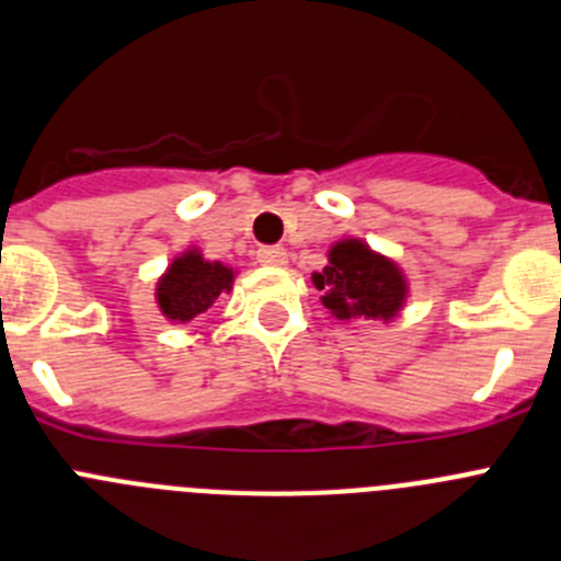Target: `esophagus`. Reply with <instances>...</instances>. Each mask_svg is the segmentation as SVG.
Returning <instances> with one entry per match:
<instances>
[{
    "label": "esophagus",
    "mask_w": 561,
    "mask_h": 561,
    "mask_svg": "<svg viewBox=\"0 0 561 561\" xmlns=\"http://www.w3.org/2000/svg\"><path fill=\"white\" fill-rule=\"evenodd\" d=\"M256 260L268 268H285L287 265V249L285 245H263L256 251Z\"/></svg>",
    "instance_id": "esophagus-1"
}]
</instances>
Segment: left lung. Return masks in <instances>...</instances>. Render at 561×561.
Segmentation results:
<instances>
[{"label": "left lung", "mask_w": 561, "mask_h": 561, "mask_svg": "<svg viewBox=\"0 0 561 561\" xmlns=\"http://www.w3.org/2000/svg\"><path fill=\"white\" fill-rule=\"evenodd\" d=\"M323 293L321 305L337 321H396L410 298V279L392 256L370 249L363 238H343L329 245L327 265L312 274Z\"/></svg>", "instance_id": "obj_1"}]
</instances>
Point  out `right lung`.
Segmentation results:
<instances>
[{"label": "right lung", "mask_w": 561, "mask_h": 561, "mask_svg": "<svg viewBox=\"0 0 561 561\" xmlns=\"http://www.w3.org/2000/svg\"><path fill=\"white\" fill-rule=\"evenodd\" d=\"M238 271L221 260H207L202 249L180 251L154 285L157 310L171 323H191L216 305L224 293H232Z\"/></svg>", "instance_id": "right-lung-1"}]
</instances>
